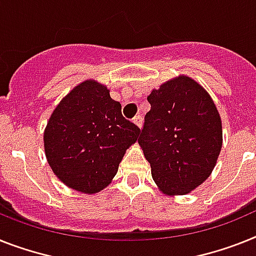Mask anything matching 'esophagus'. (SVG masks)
<instances>
[{"instance_id": "obj_1", "label": "esophagus", "mask_w": 256, "mask_h": 256, "mask_svg": "<svg viewBox=\"0 0 256 256\" xmlns=\"http://www.w3.org/2000/svg\"><path fill=\"white\" fill-rule=\"evenodd\" d=\"M132 122H134V124H136V126H138L139 128H140L142 124H143V118H142L140 116H136V117L132 118Z\"/></svg>"}]
</instances>
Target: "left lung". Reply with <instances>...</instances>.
Listing matches in <instances>:
<instances>
[{
  "mask_svg": "<svg viewBox=\"0 0 256 256\" xmlns=\"http://www.w3.org/2000/svg\"><path fill=\"white\" fill-rule=\"evenodd\" d=\"M138 143L158 190L186 195L211 176L222 147L214 100L198 82L178 75L152 90Z\"/></svg>",
  "mask_w": 256,
  "mask_h": 256,
  "instance_id": "8db88e82",
  "label": "left lung"
}]
</instances>
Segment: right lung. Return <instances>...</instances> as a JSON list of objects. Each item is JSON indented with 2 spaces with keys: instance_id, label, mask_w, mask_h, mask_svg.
Segmentation results:
<instances>
[{
  "instance_id": "right-lung-1",
  "label": "right lung",
  "mask_w": 256,
  "mask_h": 256,
  "mask_svg": "<svg viewBox=\"0 0 256 256\" xmlns=\"http://www.w3.org/2000/svg\"><path fill=\"white\" fill-rule=\"evenodd\" d=\"M138 126L124 118L106 86L87 79L53 110L44 130L46 161L56 177L82 194H96L112 182Z\"/></svg>"
}]
</instances>
